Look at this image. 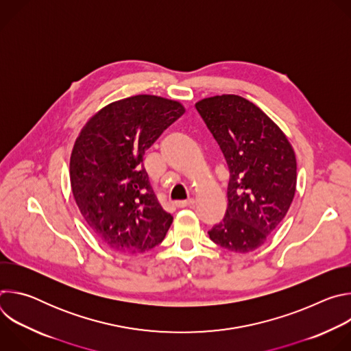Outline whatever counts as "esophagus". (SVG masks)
<instances>
[{
    "label": "esophagus",
    "mask_w": 351,
    "mask_h": 351,
    "mask_svg": "<svg viewBox=\"0 0 351 351\" xmlns=\"http://www.w3.org/2000/svg\"><path fill=\"white\" fill-rule=\"evenodd\" d=\"M194 204V199L193 198H189L186 199V202H175V206L178 208H184V207H191Z\"/></svg>",
    "instance_id": "esophagus-1"
}]
</instances>
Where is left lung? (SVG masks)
<instances>
[{"label": "left lung", "mask_w": 351, "mask_h": 351, "mask_svg": "<svg viewBox=\"0 0 351 351\" xmlns=\"http://www.w3.org/2000/svg\"><path fill=\"white\" fill-rule=\"evenodd\" d=\"M195 110L213 133L229 169L228 208L210 239L234 253L261 247L293 202L297 165L278 128L248 99L223 94L204 98Z\"/></svg>", "instance_id": "1"}]
</instances>
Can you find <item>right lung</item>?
<instances>
[{
	"label": "right lung",
	"mask_w": 351,
	"mask_h": 351,
	"mask_svg": "<svg viewBox=\"0 0 351 351\" xmlns=\"http://www.w3.org/2000/svg\"><path fill=\"white\" fill-rule=\"evenodd\" d=\"M183 114L173 99L133 95L98 111L75 141L69 168L75 202L95 236L115 252H148L173 221L149 184L143 156Z\"/></svg>",
	"instance_id": "right-lung-1"
}]
</instances>
